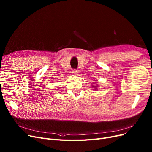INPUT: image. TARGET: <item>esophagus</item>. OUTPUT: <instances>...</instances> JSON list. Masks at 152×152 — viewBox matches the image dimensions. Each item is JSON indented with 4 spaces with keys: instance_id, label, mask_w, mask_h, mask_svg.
Segmentation results:
<instances>
[{
    "instance_id": "esophagus-1",
    "label": "esophagus",
    "mask_w": 152,
    "mask_h": 152,
    "mask_svg": "<svg viewBox=\"0 0 152 152\" xmlns=\"http://www.w3.org/2000/svg\"><path fill=\"white\" fill-rule=\"evenodd\" d=\"M72 73L73 74H75V75H77V73H78V71L77 70H75V69H73L72 70Z\"/></svg>"
}]
</instances>
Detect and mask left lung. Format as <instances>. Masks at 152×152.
Instances as JSON below:
<instances>
[{
    "label": "left lung",
    "mask_w": 152,
    "mask_h": 152,
    "mask_svg": "<svg viewBox=\"0 0 152 152\" xmlns=\"http://www.w3.org/2000/svg\"><path fill=\"white\" fill-rule=\"evenodd\" d=\"M93 87H94V89H97V87H96V86H93Z\"/></svg>",
    "instance_id": "1"
}]
</instances>
